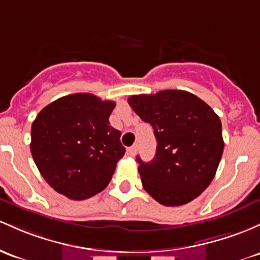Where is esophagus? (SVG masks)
<instances>
[{
    "label": "esophagus",
    "instance_id": "esophagus-1",
    "mask_svg": "<svg viewBox=\"0 0 260 260\" xmlns=\"http://www.w3.org/2000/svg\"><path fill=\"white\" fill-rule=\"evenodd\" d=\"M137 150H138V145L135 144V145H133V147L128 148V154H129L131 156H135L136 154H137Z\"/></svg>",
    "mask_w": 260,
    "mask_h": 260
}]
</instances>
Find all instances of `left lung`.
I'll return each instance as SVG.
<instances>
[{
    "mask_svg": "<svg viewBox=\"0 0 260 260\" xmlns=\"http://www.w3.org/2000/svg\"><path fill=\"white\" fill-rule=\"evenodd\" d=\"M128 104L150 123L158 142L152 161L137 156L144 190L164 206H180L201 195L215 178L224 147L215 111L182 90L133 95Z\"/></svg>",
    "mask_w": 260,
    "mask_h": 260,
    "instance_id": "8db88e82",
    "label": "left lung"
}]
</instances>
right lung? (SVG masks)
Returning <instances> with one entry per match:
<instances>
[{
    "instance_id": "add662e5",
    "label": "right lung",
    "mask_w": 260,
    "mask_h": 260,
    "mask_svg": "<svg viewBox=\"0 0 260 260\" xmlns=\"http://www.w3.org/2000/svg\"><path fill=\"white\" fill-rule=\"evenodd\" d=\"M115 106L91 93H73L45 106L34 119V162L59 193L85 200L101 192L112 179L125 152L121 132L108 122Z\"/></svg>"
}]
</instances>
